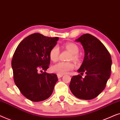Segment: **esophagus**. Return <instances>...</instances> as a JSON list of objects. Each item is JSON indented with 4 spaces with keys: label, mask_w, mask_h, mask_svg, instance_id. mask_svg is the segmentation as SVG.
<instances>
[{
    "label": "esophagus",
    "mask_w": 120,
    "mask_h": 120,
    "mask_svg": "<svg viewBox=\"0 0 120 120\" xmlns=\"http://www.w3.org/2000/svg\"><path fill=\"white\" fill-rule=\"evenodd\" d=\"M57 76L58 79H60V78H61L63 77V75H57Z\"/></svg>",
    "instance_id": "esophagus-1"
}]
</instances>
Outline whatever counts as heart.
<instances>
[{"label": "heart", "instance_id": "obj_1", "mask_svg": "<svg viewBox=\"0 0 120 120\" xmlns=\"http://www.w3.org/2000/svg\"><path fill=\"white\" fill-rule=\"evenodd\" d=\"M65 47L72 53L71 59L75 61H77L79 59L78 55L79 52V47L76 44L69 43L65 44ZM60 50L58 46L55 45L51 49L49 52V57L52 61H56L58 60ZM74 68V65L71 63L59 62L52 67V71L57 75H64L68 73Z\"/></svg>", "mask_w": 120, "mask_h": 120}]
</instances>
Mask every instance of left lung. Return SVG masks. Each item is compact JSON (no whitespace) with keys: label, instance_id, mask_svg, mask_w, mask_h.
<instances>
[{"label":"left lung","instance_id":"obj_1","mask_svg":"<svg viewBox=\"0 0 120 120\" xmlns=\"http://www.w3.org/2000/svg\"><path fill=\"white\" fill-rule=\"evenodd\" d=\"M80 42L84 50L83 61L78 72L85 73L73 76L69 85L72 93L77 98L90 100L96 98L106 87L111 74V55L98 38L88 33L76 39Z\"/></svg>","mask_w":120,"mask_h":120}]
</instances>
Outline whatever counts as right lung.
<instances>
[{
	"label": "right lung",
	"instance_id": "add662e5",
	"mask_svg": "<svg viewBox=\"0 0 120 120\" xmlns=\"http://www.w3.org/2000/svg\"><path fill=\"white\" fill-rule=\"evenodd\" d=\"M58 40V37L33 33L22 40L16 49L11 61L14 82L22 95L31 101H43L53 92L57 76L45 71L50 64L49 52Z\"/></svg>",
	"mask_w": 120,
	"mask_h": 120
}]
</instances>
